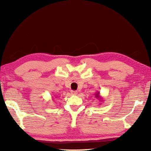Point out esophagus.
Masks as SVG:
<instances>
[{
	"instance_id": "esophagus-1",
	"label": "esophagus",
	"mask_w": 151,
	"mask_h": 151,
	"mask_svg": "<svg viewBox=\"0 0 151 151\" xmlns=\"http://www.w3.org/2000/svg\"><path fill=\"white\" fill-rule=\"evenodd\" d=\"M70 93L71 94H73V95H76V94H77V91H71Z\"/></svg>"
}]
</instances>
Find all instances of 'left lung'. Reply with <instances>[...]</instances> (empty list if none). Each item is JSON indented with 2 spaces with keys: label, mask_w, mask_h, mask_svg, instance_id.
Masks as SVG:
<instances>
[{
  "label": "left lung",
  "mask_w": 151,
  "mask_h": 151,
  "mask_svg": "<svg viewBox=\"0 0 151 151\" xmlns=\"http://www.w3.org/2000/svg\"><path fill=\"white\" fill-rule=\"evenodd\" d=\"M94 96L96 97V99H100V101H103V98H102V97L100 96V93H99V91H97L96 93L94 94Z\"/></svg>",
  "instance_id": "left-lung-1"
}]
</instances>
